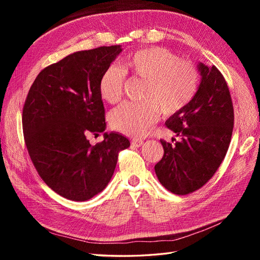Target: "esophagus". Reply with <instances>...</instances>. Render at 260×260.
I'll return each mask as SVG.
<instances>
[{
    "label": "esophagus",
    "instance_id": "34e87169",
    "mask_svg": "<svg viewBox=\"0 0 260 260\" xmlns=\"http://www.w3.org/2000/svg\"><path fill=\"white\" fill-rule=\"evenodd\" d=\"M132 145H133V146H136V147H141V146L144 145V142H143L142 140L136 139V140H133V141H132Z\"/></svg>",
    "mask_w": 260,
    "mask_h": 260
}]
</instances>
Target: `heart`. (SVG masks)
<instances>
[{"label":"heart","mask_w":260,"mask_h":260,"mask_svg":"<svg viewBox=\"0 0 260 260\" xmlns=\"http://www.w3.org/2000/svg\"><path fill=\"white\" fill-rule=\"evenodd\" d=\"M125 73L145 80L142 98L145 102H127L110 116L114 128L129 136H141L157 119L158 111L172 115L186 107L196 96L199 75L194 66L164 48H148L126 56L121 69L110 66L99 80L101 96L109 104L120 101Z\"/></svg>","instance_id":"b5f03b06"}]
</instances>
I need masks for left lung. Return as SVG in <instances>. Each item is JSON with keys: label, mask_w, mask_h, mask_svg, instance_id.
Masks as SVG:
<instances>
[{"label": "left lung", "mask_w": 260, "mask_h": 260, "mask_svg": "<svg viewBox=\"0 0 260 260\" xmlns=\"http://www.w3.org/2000/svg\"><path fill=\"white\" fill-rule=\"evenodd\" d=\"M197 67L201 79L196 96L165 121L180 140L174 144L161 140L164 155L154 167L162 185L179 196L200 189L212 178L234 128L233 102L223 76L214 66L199 62Z\"/></svg>", "instance_id": "8db88e82"}]
</instances>
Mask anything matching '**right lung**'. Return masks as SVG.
I'll use <instances>...</instances> for the list:
<instances>
[{
    "label": "right lung",
    "instance_id": "add662e5",
    "mask_svg": "<svg viewBox=\"0 0 260 260\" xmlns=\"http://www.w3.org/2000/svg\"><path fill=\"white\" fill-rule=\"evenodd\" d=\"M121 46L77 51L43 69L25 99L22 126L27 152L39 175L59 196L86 201L112 179L126 136L107 133L99 92L103 73ZM104 133L91 146L86 136Z\"/></svg>",
    "mask_w": 260,
    "mask_h": 260
}]
</instances>
